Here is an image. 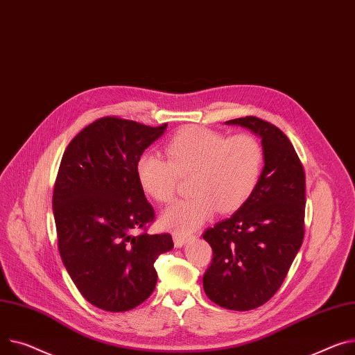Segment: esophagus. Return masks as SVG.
<instances>
[{
	"instance_id": "34e87169",
	"label": "esophagus",
	"mask_w": 355,
	"mask_h": 355,
	"mask_svg": "<svg viewBox=\"0 0 355 355\" xmlns=\"http://www.w3.org/2000/svg\"><path fill=\"white\" fill-rule=\"evenodd\" d=\"M194 235L191 234H182V232H174V243L177 248H181L182 245H185L188 241L193 240Z\"/></svg>"
}]
</instances>
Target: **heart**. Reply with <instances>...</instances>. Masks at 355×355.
I'll list each match as a JSON object with an SVG mask.
<instances>
[{"mask_svg":"<svg viewBox=\"0 0 355 355\" xmlns=\"http://www.w3.org/2000/svg\"><path fill=\"white\" fill-rule=\"evenodd\" d=\"M165 155L144 154L137 161V178L147 196L170 202L179 175L191 174L193 197L177 201L162 212L161 221L177 232H191L216 209L223 214L237 211L251 197L261 177L263 148L248 134L227 137L211 130L190 127L177 132Z\"/></svg>","mask_w":355,"mask_h":355,"instance_id":"obj_1","label":"heart"}]
</instances>
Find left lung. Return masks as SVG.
I'll use <instances>...</instances> for the list:
<instances>
[{
	"label": "left lung",
	"instance_id": "left-lung-1",
	"mask_svg": "<svg viewBox=\"0 0 355 355\" xmlns=\"http://www.w3.org/2000/svg\"><path fill=\"white\" fill-rule=\"evenodd\" d=\"M261 138L264 167L251 197L202 239L212 263L202 277L207 297L234 311L266 304L281 287L304 239L305 175L287 135L257 116L235 118Z\"/></svg>",
	"mask_w": 355,
	"mask_h": 355
}]
</instances>
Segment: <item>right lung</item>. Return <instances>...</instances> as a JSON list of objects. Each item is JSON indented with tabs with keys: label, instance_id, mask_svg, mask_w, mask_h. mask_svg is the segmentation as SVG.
Wrapping results in <instances>:
<instances>
[{
	"label": "right lung",
	"instance_id": "obj_1",
	"mask_svg": "<svg viewBox=\"0 0 355 355\" xmlns=\"http://www.w3.org/2000/svg\"><path fill=\"white\" fill-rule=\"evenodd\" d=\"M167 130L116 116L85 127L68 144L53 212L62 263L83 297L110 313L144 302L157 284L155 259L174 248L170 234H139L154 220L137 161Z\"/></svg>",
	"mask_w": 355,
	"mask_h": 355
}]
</instances>
